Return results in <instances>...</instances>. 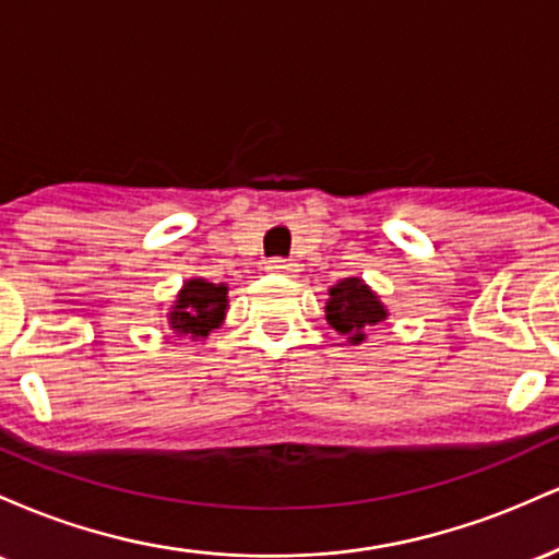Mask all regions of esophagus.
Masks as SVG:
<instances>
[{
	"instance_id": "obj_1",
	"label": "esophagus",
	"mask_w": 559,
	"mask_h": 559,
	"mask_svg": "<svg viewBox=\"0 0 559 559\" xmlns=\"http://www.w3.org/2000/svg\"><path fill=\"white\" fill-rule=\"evenodd\" d=\"M265 271L273 275H294L297 273V262L292 260H267Z\"/></svg>"
}]
</instances>
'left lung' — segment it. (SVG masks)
<instances>
[{
  "mask_svg": "<svg viewBox=\"0 0 559 559\" xmlns=\"http://www.w3.org/2000/svg\"><path fill=\"white\" fill-rule=\"evenodd\" d=\"M389 318L386 305L362 278H342L329 288L325 320L352 346L362 344L368 333Z\"/></svg>",
  "mask_w": 559,
  "mask_h": 559,
  "instance_id": "left-lung-1",
  "label": "left lung"
}]
</instances>
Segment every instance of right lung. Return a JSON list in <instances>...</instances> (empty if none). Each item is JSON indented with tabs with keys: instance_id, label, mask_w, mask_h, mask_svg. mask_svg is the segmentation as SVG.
I'll list each match as a JSON object with an SVG mask.
<instances>
[{
	"instance_id": "obj_1",
	"label": "right lung",
	"mask_w": 559,
	"mask_h": 559,
	"mask_svg": "<svg viewBox=\"0 0 559 559\" xmlns=\"http://www.w3.org/2000/svg\"><path fill=\"white\" fill-rule=\"evenodd\" d=\"M228 312V284H210L207 278H186L176 301L170 305L168 325L176 336L191 342L221 329Z\"/></svg>"
}]
</instances>
